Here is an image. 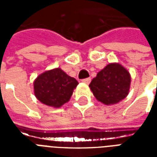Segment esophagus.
Returning a JSON list of instances; mask_svg holds the SVG:
<instances>
[{"label": "esophagus", "instance_id": "obj_1", "mask_svg": "<svg viewBox=\"0 0 157 157\" xmlns=\"http://www.w3.org/2000/svg\"><path fill=\"white\" fill-rule=\"evenodd\" d=\"M82 82H84L86 84H89L90 82H91V78H86V79H83L82 80Z\"/></svg>", "mask_w": 157, "mask_h": 157}]
</instances>
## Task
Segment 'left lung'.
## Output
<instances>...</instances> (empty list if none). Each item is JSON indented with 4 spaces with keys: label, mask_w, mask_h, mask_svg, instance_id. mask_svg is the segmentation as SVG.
<instances>
[{
    "label": "left lung",
    "mask_w": 157,
    "mask_h": 157,
    "mask_svg": "<svg viewBox=\"0 0 157 157\" xmlns=\"http://www.w3.org/2000/svg\"><path fill=\"white\" fill-rule=\"evenodd\" d=\"M131 75L119 63H110L92 79L89 87L96 99L105 105H114L128 96Z\"/></svg>",
    "instance_id": "obj_1"
}]
</instances>
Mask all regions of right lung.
<instances>
[{"mask_svg": "<svg viewBox=\"0 0 157 157\" xmlns=\"http://www.w3.org/2000/svg\"><path fill=\"white\" fill-rule=\"evenodd\" d=\"M78 82L60 68L45 71L33 82L36 98L43 104L59 109L68 102Z\"/></svg>", "mask_w": 157, "mask_h": 157, "instance_id": "add662e5", "label": "right lung"}]
</instances>
